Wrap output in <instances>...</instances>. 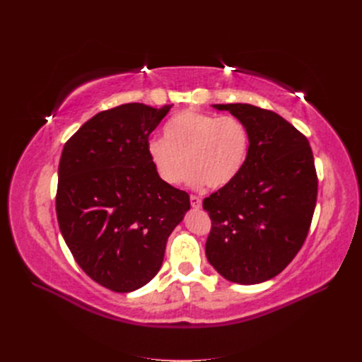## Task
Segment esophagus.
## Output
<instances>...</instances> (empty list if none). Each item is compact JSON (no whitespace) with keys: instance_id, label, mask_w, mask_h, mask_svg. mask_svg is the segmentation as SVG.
Returning <instances> with one entry per match:
<instances>
[{"instance_id":"34e87169","label":"esophagus","mask_w":362,"mask_h":362,"mask_svg":"<svg viewBox=\"0 0 362 362\" xmlns=\"http://www.w3.org/2000/svg\"><path fill=\"white\" fill-rule=\"evenodd\" d=\"M190 204H192V206H193V208H201L202 201H201L199 196L192 194V196H190Z\"/></svg>"}]
</instances>
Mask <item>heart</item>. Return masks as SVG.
I'll use <instances>...</instances> for the list:
<instances>
[{
    "mask_svg": "<svg viewBox=\"0 0 362 362\" xmlns=\"http://www.w3.org/2000/svg\"><path fill=\"white\" fill-rule=\"evenodd\" d=\"M250 145L249 129L235 116L184 110L164 127V139L148 141V156L161 181L178 184L185 169L192 187H225L242 172ZM188 166H185V163Z\"/></svg>",
    "mask_w": 362,
    "mask_h": 362,
    "instance_id": "heart-1",
    "label": "heart"
}]
</instances>
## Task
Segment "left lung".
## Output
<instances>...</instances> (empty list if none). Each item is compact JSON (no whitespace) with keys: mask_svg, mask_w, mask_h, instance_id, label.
<instances>
[{"mask_svg":"<svg viewBox=\"0 0 362 362\" xmlns=\"http://www.w3.org/2000/svg\"><path fill=\"white\" fill-rule=\"evenodd\" d=\"M243 120L250 145L234 181L204 199L211 218L210 264L237 284L264 282L286 269L305 243L317 202L310 141L286 119L250 104H214Z\"/></svg>","mask_w":362,"mask_h":362,"instance_id":"1","label":"left lung"}]
</instances>
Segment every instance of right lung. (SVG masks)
<instances>
[{
    "label": "right lung",
    "instance_id": "1",
    "mask_svg": "<svg viewBox=\"0 0 362 362\" xmlns=\"http://www.w3.org/2000/svg\"><path fill=\"white\" fill-rule=\"evenodd\" d=\"M170 105L140 103L104 110L64 144L56 194L62 235L87 276L128 293L157 275L190 196L160 180L149 134Z\"/></svg>",
    "mask_w": 362,
    "mask_h": 362
}]
</instances>
